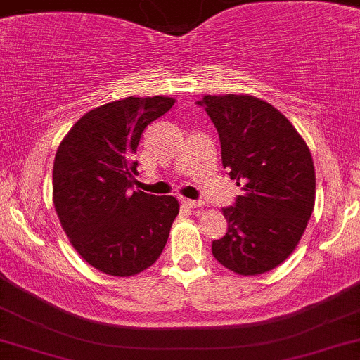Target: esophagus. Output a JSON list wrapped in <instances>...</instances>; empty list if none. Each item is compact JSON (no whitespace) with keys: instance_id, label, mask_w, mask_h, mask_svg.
<instances>
[{"instance_id":"34e87169","label":"esophagus","mask_w":360,"mask_h":360,"mask_svg":"<svg viewBox=\"0 0 360 360\" xmlns=\"http://www.w3.org/2000/svg\"><path fill=\"white\" fill-rule=\"evenodd\" d=\"M181 203H183L184 207H188V208H198V207H201V201L200 200H186V198H183V200H181Z\"/></svg>"}]
</instances>
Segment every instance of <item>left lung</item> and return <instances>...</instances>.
<instances>
[{
	"mask_svg": "<svg viewBox=\"0 0 360 360\" xmlns=\"http://www.w3.org/2000/svg\"><path fill=\"white\" fill-rule=\"evenodd\" d=\"M215 124L222 164L240 195L224 208L227 234L213 240L219 263L259 275L285 262L314 208V164L292 122L251 96H205L196 102Z\"/></svg>",
	"mask_w": 360,
	"mask_h": 360,
	"instance_id": "obj_1",
	"label": "left lung"
}]
</instances>
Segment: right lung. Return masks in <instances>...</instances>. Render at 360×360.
Masks as SVG:
<instances>
[{
  "mask_svg": "<svg viewBox=\"0 0 360 360\" xmlns=\"http://www.w3.org/2000/svg\"><path fill=\"white\" fill-rule=\"evenodd\" d=\"M171 97H126L92 109L59 145L53 200L66 236L102 274L131 276L157 262L179 213L174 196L133 191L143 129Z\"/></svg>",
  "mask_w": 360,
  "mask_h": 360,
  "instance_id": "right-lung-1",
  "label": "right lung"
}]
</instances>
